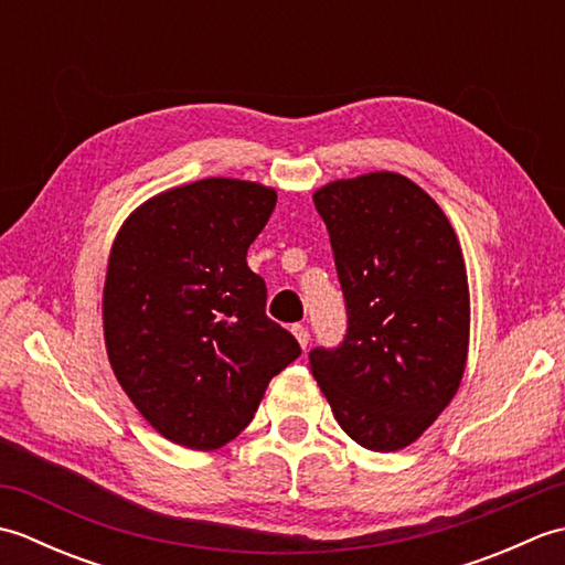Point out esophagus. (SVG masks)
Here are the masks:
<instances>
[{
  "label": "esophagus",
  "mask_w": 565,
  "mask_h": 565,
  "mask_svg": "<svg viewBox=\"0 0 565 565\" xmlns=\"http://www.w3.org/2000/svg\"><path fill=\"white\" fill-rule=\"evenodd\" d=\"M291 332H294V338L298 340V344H301L303 350H306V347L310 344V330L306 326H294Z\"/></svg>",
  "instance_id": "34e87169"
}]
</instances>
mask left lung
Segmentation results:
<instances>
[{"instance_id": "left-lung-1", "label": "left lung", "mask_w": 565, "mask_h": 565, "mask_svg": "<svg viewBox=\"0 0 565 565\" xmlns=\"http://www.w3.org/2000/svg\"><path fill=\"white\" fill-rule=\"evenodd\" d=\"M347 301V338L310 352L340 427L371 451L423 435L461 386L471 298L459 237L425 189L398 172L320 186Z\"/></svg>"}]
</instances>
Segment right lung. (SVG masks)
Here are the masks:
<instances>
[{
  "instance_id": "1",
  "label": "right lung",
  "mask_w": 565,
  "mask_h": 565,
  "mask_svg": "<svg viewBox=\"0 0 565 565\" xmlns=\"http://www.w3.org/2000/svg\"><path fill=\"white\" fill-rule=\"evenodd\" d=\"M274 206L271 186L209 177L140 203L114 237L106 354L138 413L179 447H225L301 354L264 313L267 286L247 267Z\"/></svg>"
}]
</instances>
